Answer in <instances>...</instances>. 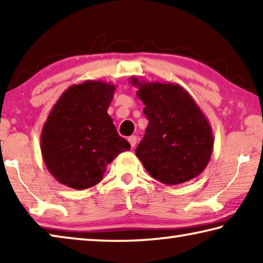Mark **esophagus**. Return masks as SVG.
<instances>
[{"label": "esophagus", "instance_id": "1", "mask_svg": "<svg viewBox=\"0 0 263 263\" xmlns=\"http://www.w3.org/2000/svg\"><path fill=\"white\" fill-rule=\"evenodd\" d=\"M127 140H128V142H130L131 147H135L136 144H137V137L136 136H131V137L127 138Z\"/></svg>", "mask_w": 263, "mask_h": 263}]
</instances>
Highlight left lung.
<instances>
[{"label":"left lung","instance_id":"obj_1","mask_svg":"<svg viewBox=\"0 0 263 263\" xmlns=\"http://www.w3.org/2000/svg\"><path fill=\"white\" fill-rule=\"evenodd\" d=\"M137 96L148 119L136 149L142 166L163 184L175 185L197 177L213 151L211 125L195 100L180 84L147 82L132 77Z\"/></svg>","mask_w":263,"mask_h":263}]
</instances>
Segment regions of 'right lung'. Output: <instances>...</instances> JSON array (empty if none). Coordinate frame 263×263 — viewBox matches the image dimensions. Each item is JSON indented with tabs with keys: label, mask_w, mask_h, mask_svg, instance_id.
<instances>
[{
	"label": "right lung",
	"mask_w": 263,
	"mask_h": 263,
	"mask_svg": "<svg viewBox=\"0 0 263 263\" xmlns=\"http://www.w3.org/2000/svg\"><path fill=\"white\" fill-rule=\"evenodd\" d=\"M115 84H73L53 105L41 135L44 163L59 183L83 190L100 183L106 166L130 144L119 137L108 108Z\"/></svg>",
	"instance_id": "1"
}]
</instances>
